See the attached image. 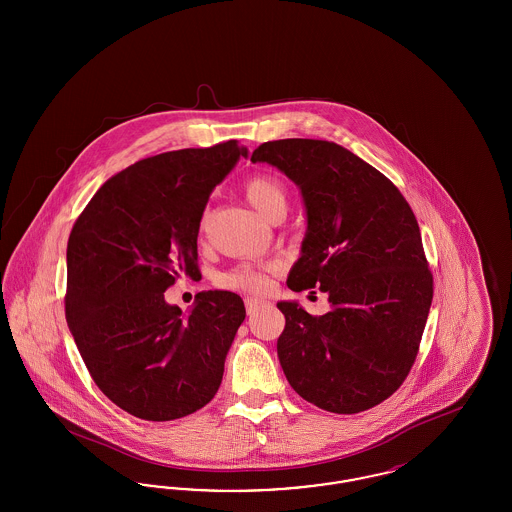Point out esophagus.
Segmentation results:
<instances>
[{"instance_id": "esophagus-1", "label": "esophagus", "mask_w": 512, "mask_h": 512, "mask_svg": "<svg viewBox=\"0 0 512 512\" xmlns=\"http://www.w3.org/2000/svg\"><path fill=\"white\" fill-rule=\"evenodd\" d=\"M263 305H265V299H259V297H247V299H245V311H247V315L257 313Z\"/></svg>"}]
</instances>
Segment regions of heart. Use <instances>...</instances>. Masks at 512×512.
I'll list each match as a JSON object with an SVG mask.
<instances>
[{"instance_id": "1", "label": "heart", "mask_w": 512, "mask_h": 512, "mask_svg": "<svg viewBox=\"0 0 512 512\" xmlns=\"http://www.w3.org/2000/svg\"><path fill=\"white\" fill-rule=\"evenodd\" d=\"M245 197L249 205L263 217V219L276 220L286 215L288 209V195L280 180L272 176H255L245 184ZM222 288L244 290V292H263L267 290L268 276L261 270L253 268H236L226 272L219 278Z\"/></svg>"}]
</instances>
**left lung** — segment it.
<instances>
[{"label":"left lung","instance_id":"obj_1","mask_svg":"<svg viewBox=\"0 0 512 512\" xmlns=\"http://www.w3.org/2000/svg\"><path fill=\"white\" fill-rule=\"evenodd\" d=\"M251 163H267L299 188L307 230L288 288L320 286L330 303L322 317L297 301L276 303L286 317L276 349L290 386L330 413L382 403L413 366L434 293L409 203L334 142H267Z\"/></svg>","mask_w":512,"mask_h":512}]
</instances>
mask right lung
<instances>
[{"label": "right lung", "instance_id": "right-lung-1", "mask_svg": "<svg viewBox=\"0 0 512 512\" xmlns=\"http://www.w3.org/2000/svg\"><path fill=\"white\" fill-rule=\"evenodd\" d=\"M228 140L142 159L109 178L74 222L65 317L94 382L122 411L165 422L219 390L244 322L232 292H201L182 313L165 299L197 270V234L211 192L247 157Z\"/></svg>", "mask_w": 512, "mask_h": 512}]
</instances>
